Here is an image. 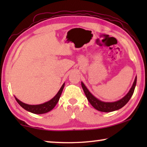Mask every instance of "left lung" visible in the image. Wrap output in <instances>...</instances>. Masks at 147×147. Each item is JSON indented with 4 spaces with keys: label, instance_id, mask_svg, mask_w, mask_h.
Returning <instances> with one entry per match:
<instances>
[{
    "label": "left lung",
    "instance_id": "1",
    "mask_svg": "<svg viewBox=\"0 0 147 147\" xmlns=\"http://www.w3.org/2000/svg\"><path fill=\"white\" fill-rule=\"evenodd\" d=\"M82 87L83 88V90L84 93L86 94V98L91 105L93 107L96 109L98 111L100 112H113L115 110H118L120 109V108L123 107L124 106H125L126 104L128 103V102L129 101L130 98L132 97V94L134 93V88H135L136 84V77L134 79V83L132 84L131 88L129 90V92H128V94L126 95L118 101L114 102H102L101 100H98V98H96L95 96L92 95L90 93L89 90H88V88H86V86L84 85L83 82H82Z\"/></svg>",
    "mask_w": 147,
    "mask_h": 147
}]
</instances>
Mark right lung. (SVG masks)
<instances>
[{
	"label": "right lung",
	"instance_id": "1",
	"mask_svg": "<svg viewBox=\"0 0 147 147\" xmlns=\"http://www.w3.org/2000/svg\"><path fill=\"white\" fill-rule=\"evenodd\" d=\"M64 86H65V83L62 85L61 88H60V90H59V92H57V94H56L51 100H50L49 101L45 102V103L43 104H38V105H29V104H25L23 103V102H22L21 101H20L19 100H18L16 97L15 98V100H17V102H18V104H19L22 108H24V109L27 110V111L31 112V113L37 114H45L47 113L48 112L51 111V110L55 107L56 104H57L59 100L60 96H61L62 91H63V90Z\"/></svg>",
	"mask_w": 147,
	"mask_h": 147
}]
</instances>
